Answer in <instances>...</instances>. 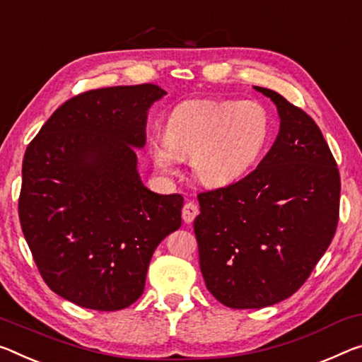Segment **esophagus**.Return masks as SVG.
Masks as SVG:
<instances>
[{"instance_id": "obj_1", "label": "esophagus", "mask_w": 362, "mask_h": 362, "mask_svg": "<svg viewBox=\"0 0 362 362\" xmlns=\"http://www.w3.org/2000/svg\"><path fill=\"white\" fill-rule=\"evenodd\" d=\"M198 212H199V208H198L197 203H193V202L185 203V206H183V209H182L183 222L192 223L194 221V217L198 216Z\"/></svg>"}]
</instances>
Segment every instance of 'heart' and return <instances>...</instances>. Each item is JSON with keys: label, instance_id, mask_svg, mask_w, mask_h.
Here are the masks:
<instances>
[{"label": "heart", "instance_id": "b5f03b06", "mask_svg": "<svg viewBox=\"0 0 362 362\" xmlns=\"http://www.w3.org/2000/svg\"><path fill=\"white\" fill-rule=\"evenodd\" d=\"M269 134V114L256 101H187L169 114L165 139L153 136L148 151L164 174H175L180 158H192L198 179L219 187L259 159Z\"/></svg>", "mask_w": 362, "mask_h": 362}]
</instances>
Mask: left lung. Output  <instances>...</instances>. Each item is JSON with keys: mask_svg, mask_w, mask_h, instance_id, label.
Returning a JSON list of instances; mask_svg holds the SVG:
<instances>
[{"mask_svg": "<svg viewBox=\"0 0 362 362\" xmlns=\"http://www.w3.org/2000/svg\"><path fill=\"white\" fill-rule=\"evenodd\" d=\"M280 130L255 170L198 193L199 267L223 306L259 309L300 290L329 248L340 216V172L311 116L277 91Z\"/></svg>", "mask_w": 362, "mask_h": 362, "instance_id": "obj_1", "label": "left lung"}]
</instances>
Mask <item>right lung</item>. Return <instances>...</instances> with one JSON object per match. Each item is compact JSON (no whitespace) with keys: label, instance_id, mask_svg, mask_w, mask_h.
Wrapping results in <instances>:
<instances>
[{"label":"right lung","instance_id":"add662e5","mask_svg":"<svg viewBox=\"0 0 362 362\" xmlns=\"http://www.w3.org/2000/svg\"><path fill=\"white\" fill-rule=\"evenodd\" d=\"M153 83L83 91L56 109L22 163L19 219L38 272L74 305L119 311L139 300L151 256L182 223L183 197L143 185L134 146Z\"/></svg>","mask_w":362,"mask_h":362}]
</instances>
